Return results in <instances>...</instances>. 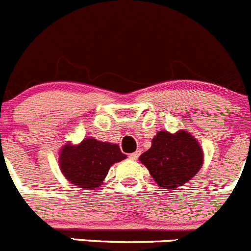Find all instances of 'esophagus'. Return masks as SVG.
<instances>
[{
	"label": "esophagus",
	"instance_id": "obj_1",
	"mask_svg": "<svg viewBox=\"0 0 251 251\" xmlns=\"http://www.w3.org/2000/svg\"><path fill=\"white\" fill-rule=\"evenodd\" d=\"M139 154H140V151H136V152H133V153H131L128 157H130L132 161H136L137 158H139Z\"/></svg>",
	"mask_w": 251,
	"mask_h": 251
}]
</instances>
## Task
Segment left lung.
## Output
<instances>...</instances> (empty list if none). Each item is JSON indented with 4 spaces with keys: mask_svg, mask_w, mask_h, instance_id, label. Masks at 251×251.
I'll return each mask as SVG.
<instances>
[{
    "mask_svg": "<svg viewBox=\"0 0 251 251\" xmlns=\"http://www.w3.org/2000/svg\"><path fill=\"white\" fill-rule=\"evenodd\" d=\"M158 186L177 188L191 181L202 168L204 154L198 140L186 130H162L139 158Z\"/></svg>",
    "mask_w": 251,
    "mask_h": 251,
    "instance_id": "left-lung-1",
    "label": "left lung"
}]
</instances>
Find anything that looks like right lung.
Instances as JSON below:
<instances>
[{
    "label": "right lung",
    "instance_id": "1",
    "mask_svg": "<svg viewBox=\"0 0 251 251\" xmlns=\"http://www.w3.org/2000/svg\"><path fill=\"white\" fill-rule=\"evenodd\" d=\"M118 144L85 137L80 144L68 142L59 151L63 176L78 188L94 189L101 186L114 163L125 160Z\"/></svg>",
    "mask_w": 251,
    "mask_h": 251
}]
</instances>
